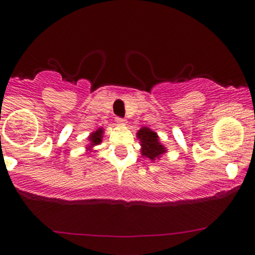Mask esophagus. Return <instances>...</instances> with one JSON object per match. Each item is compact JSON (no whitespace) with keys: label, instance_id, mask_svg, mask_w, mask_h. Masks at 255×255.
I'll list each match as a JSON object with an SVG mask.
<instances>
[{"label":"esophagus","instance_id":"1","mask_svg":"<svg viewBox=\"0 0 255 255\" xmlns=\"http://www.w3.org/2000/svg\"><path fill=\"white\" fill-rule=\"evenodd\" d=\"M116 122H118L119 125H126V120L122 118H116Z\"/></svg>","mask_w":255,"mask_h":255}]
</instances>
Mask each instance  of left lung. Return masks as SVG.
Returning <instances> with one entry per match:
<instances>
[{"instance_id": "8db88e82", "label": "left lung", "mask_w": 255, "mask_h": 255, "mask_svg": "<svg viewBox=\"0 0 255 255\" xmlns=\"http://www.w3.org/2000/svg\"><path fill=\"white\" fill-rule=\"evenodd\" d=\"M136 135L141 141L142 156L147 157L148 159L154 160L165 152L164 146L160 145V142L158 141L157 134L153 130H151L150 128L142 127L141 129L137 131Z\"/></svg>"}]
</instances>
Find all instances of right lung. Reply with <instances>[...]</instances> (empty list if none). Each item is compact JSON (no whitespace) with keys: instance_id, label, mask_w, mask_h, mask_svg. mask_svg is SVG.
Returning a JSON list of instances; mask_svg holds the SVG:
<instances>
[{"instance_id":"obj_1","label":"right lung","mask_w":255,"mask_h":255,"mask_svg":"<svg viewBox=\"0 0 255 255\" xmlns=\"http://www.w3.org/2000/svg\"><path fill=\"white\" fill-rule=\"evenodd\" d=\"M102 134H103V129H102V128H99V129L96 130L95 133L91 134V135L89 136V139L91 141V146L98 145L99 142L102 141Z\"/></svg>"}]
</instances>
